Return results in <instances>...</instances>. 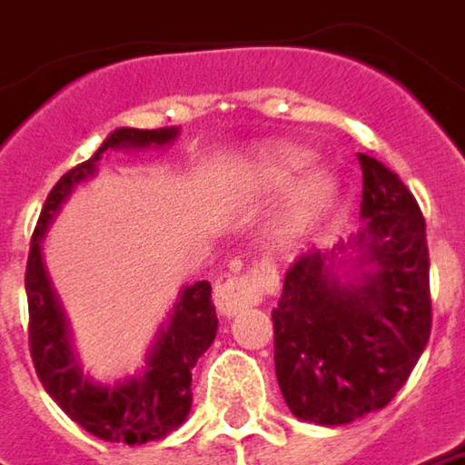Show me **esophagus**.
Wrapping results in <instances>:
<instances>
[{"label": "esophagus", "instance_id": "obj_1", "mask_svg": "<svg viewBox=\"0 0 465 465\" xmlns=\"http://www.w3.org/2000/svg\"><path fill=\"white\" fill-rule=\"evenodd\" d=\"M269 283L263 269H251L245 273H225L214 282V307L223 317H235L248 307H255Z\"/></svg>", "mask_w": 465, "mask_h": 465}]
</instances>
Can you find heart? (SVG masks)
Segmentation results:
<instances>
[{"instance_id": "obj_1", "label": "heart", "mask_w": 465, "mask_h": 465, "mask_svg": "<svg viewBox=\"0 0 465 465\" xmlns=\"http://www.w3.org/2000/svg\"><path fill=\"white\" fill-rule=\"evenodd\" d=\"M307 163H310V155L304 151H299V148H282V151L271 153L269 158H266L263 176H266V182L271 186H289L304 171ZM332 194H335L332 176H327V173H312L304 182L302 192H299L297 202H294V210L289 214L286 230L292 235L302 232L330 204Z\"/></svg>"}]
</instances>
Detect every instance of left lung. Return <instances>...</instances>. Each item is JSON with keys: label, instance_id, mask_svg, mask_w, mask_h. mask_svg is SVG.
Returning <instances> with one entry per match:
<instances>
[{"label": "left lung", "instance_id": "obj_1", "mask_svg": "<svg viewBox=\"0 0 465 465\" xmlns=\"http://www.w3.org/2000/svg\"><path fill=\"white\" fill-rule=\"evenodd\" d=\"M363 171L356 238L289 266L273 317L276 379L289 410L314 425H348L384 410L430 341L425 217L376 158Z\"/></svg>", "mask_w": 465, "mask_h": 465}]
</instances>
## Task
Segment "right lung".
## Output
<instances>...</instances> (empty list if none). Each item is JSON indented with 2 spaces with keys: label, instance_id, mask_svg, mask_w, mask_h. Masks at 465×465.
<instances>
[{
  "label": "right lung",
  "instance_id": "obj_1",
  "mask_svg": "<svg viewBox=\"0 0 465 465\" xmlns=\"http://www.w3.org/2000/svg\"><path fill=\"white\" fill-rule=\"evenodd\" d=\"M176 138L179 127H117L109 133L89 161L71 168L53 186L30 242L25 292L30 310V356L37 379L74 422L107 443H153L186 420L192 410V369L217 335L212 286L210 282L183 286L168 320L155 332L145 366L135 376H124L123 381L102 384L84 373L74 353L71 327L43 263V238L71 192L94 176L104 153L163 148Z\"/></svg>",
  "mask_w": 465,
  "mask_h": 465
}]
</instances>
